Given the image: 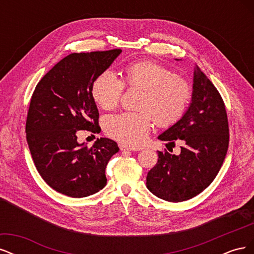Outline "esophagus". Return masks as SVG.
I'll list each match as a JSON object with an SVG mask.
<instances>
[{"label": "esophagus", "mask_w": 254, "mask_h": 254, "mask_svg": "<svg viewBox=\"0 0 254 254\" xmlns=\"http://www.w3.org/2000/svg\"><path fill=\"white\" fill-rule=\"evenodd\" d=\"M120 149L121 151H133V150H136L135 148H131V147H127L126 145H123V144H120Z\"/></svg>", "instance_id": "1"}]
</instances>
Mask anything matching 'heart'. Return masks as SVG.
Wrapping results in <instances>:
<instances>
[{
	"instance_id": "heart-1",
	"label": "heart",
	"mask_w": 254,
	"mask_h": 254,
	"mask_svg": "<svg viewBox=\"0 0 254 254\" xmlns=\"http://www.w3.org/2000/svg\"><path fill=\"white\" fill-rule=\"evenodd\" d=\"M125 86L143 90L140 112H123L105 121V130L113 139L129 147H140L148 136L152 118L160 127H168L182 118L193 97L189 80L171 68L149 60L135 61L123 70V81L106 70L92 83L91 93L103 109L117 108Z\"/></svg>"
}]
</instances>
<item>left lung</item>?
I'll return each mask as SVG.
<instances>
[{
	"label": "left lung",
	"instance_id": "1",
	"mask_svg": "<svg viewBox=\"0 0 254 254\" xmlns=\"http://www.w3.org/2000/svg\"><path fill=\"white\" fill-rule=\"evenodd\" d=\"M158 139L173 147L176 140L180 142L181 152L176 156L158 151V162L146 178L153 195L171 202L188 200L217 176L229 146L228 117L219 92L198 66L189 109Z\"/></svg>",
	"mask_w": 254,
	"mask_h": 254
}]
</instances>
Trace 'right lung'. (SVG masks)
<instances>
[{"label": "right lung", "mask_w": 254, "mask_h": 254, "mask_svg": "<svg viewBox=\"0 0 254 254\" xmlns=\"http://www.w3.org/2000/svg\"><path fill=\"white\" fill-rule=\"evenodd\" d=\"M121 53L115 49L70 54L36 86L27 112L26 140L38 173L58 193L81 198L106 186L105 170L119 151L118 144L101 137L88 148L77 142V132L101 129L92 83Z\"/></svg>", "instance_id": "add662e5"}]
</instances>
